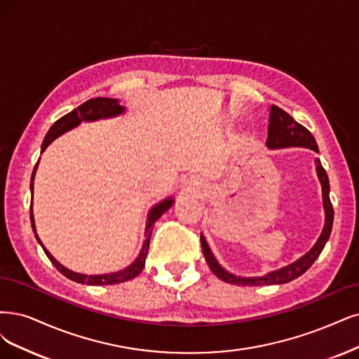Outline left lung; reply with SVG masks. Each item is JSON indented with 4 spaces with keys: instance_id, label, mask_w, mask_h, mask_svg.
I'll return each instance as SVG.
<instances>
[{
    "instance_id": "left-lung-1",
    "label": "left lung",
    "mask_w": 359,
    "mask_h": 359,
    "mask_svg": "<svg viewBox=\"0 0 359 359\" xmlns=\"http://www.w3.org/2000/svg\"><path fill=\"white\" fill-rule=\"evenodd\" d=\"M269 127H268V140L266 144L271 149L276 148H288V146H302V148H309L315 152H318V144L316 140L313 139L312 133L294 121V118L288 115L284 109L278 108V106L272 104L269 109ZM316 163V175L318 179L321 182L323 187V203H324V211H325V223H324V229L318 238L316 244L308 251L306 255L302 256L299 260L294 263L288 264L285 268H281L278 271L269 272L263 276H255V278H244V276H236L226 269H223L216 257L211 253V250L205 241L204 235H201V247H203V253L204 257L208 263L210 269L213 271V273L220 278L222 281L235 284V285H273V284H285L296 280L300 275L306 272L312 263L318 259V256L321 255V251L324 250L330 233L331 228H333V220H334V210L333 205H331L330 201V182L328 176L321 165L320 159H315Z\"/></svg>"
}]
</instances>
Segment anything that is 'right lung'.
I'll return each instance as SVG.
<instances>
[{"instance_id":"obj_1","label":"right lung","mask_w":359,"mask_h":359,"mask_svg":"<svg viewBox=\"0 0 359 359\" xmlns=\"http://www.w3.org/2000/svg\"><path fill=\"white\" fill-rule=\"evenodd\" d=\"M126 111L124 106L119 104V102L116 99H109V97H96V99H90L87 102H84L83 104H79L76 109L71 111L69 114L63 115L62 118H59L57 121L53 124L48 130V133L44 137L43 146H41V152L46 151L47 146L57 139L59 136H62L63 133L72 130L74 127L79 126L83 121H97V119L102 118H112L116 115H121ZM38 165V163H36ZM36 165L34 168L32 172V179L31 182H34V175L36 171ZM34 189V183H31V191ZM172 205V198H167V200L158 203L156 205H154V208L149 211L148 215V223H146V231H144V236L146 240L143 243L142 251L139 257L133 262L130 266H127L123 271H118L114 273H104V275H84V273H78L74 271H69L68 268H65L63 264H60L55 257H53L48 250L43 245V243L39 241V238L36 235L35 231V224H34V216H32V204H31V222H32V229L35 232V238L38 240V243L41 244L44 253L47 255V257L50 259V262L55 264L56 269L63 273L66 278H69V280L78 283V284H87V285H112V284H119V283H126L133 280V278H136L143 266H144V259L146 255H148V250H149V241H151V235H152V229H154V224L155 222L161 217L165 211Z\"/></svg>"}]
</instances>
